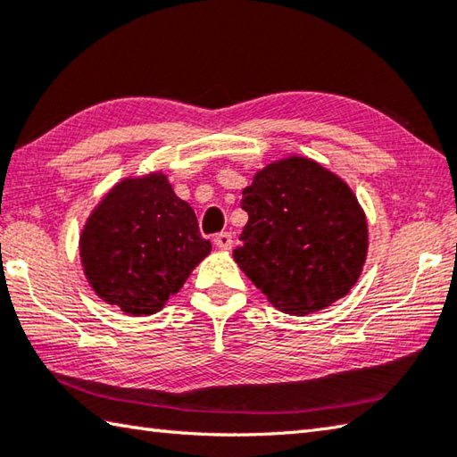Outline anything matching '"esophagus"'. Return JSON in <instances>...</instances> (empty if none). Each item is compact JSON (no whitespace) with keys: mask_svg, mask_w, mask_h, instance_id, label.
Here are the masks:
<instances>
[{"mask_svg":"<svg viewBox=\"0 0 457 457\" xmlns=\"http://www.w3.org/2000/svg\"><path fill=\"white\" fill-rule=\"evenodd\" d=\"M213 244H216V247L221 249V252H229L231 245H234V237H231L228 231H223V234H218L213 237Z\"/></svg>","mask_w":457,"mask_h":457,"instance_id":"34e87169","label":"esophagus"}]
</instances>
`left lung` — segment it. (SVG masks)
I'll return each instance as SVG.
<instances>
[{"instance_id":"left-lung-1","label":"left lung","mask_w":457,"mask_h":457,"mask_svg":"<svg viewBox=\"0 0 457 457\" xmlns=\"http://www.w3.org/2000/svg\"><path fill=\"white\" fill-rule=\"evenodd\" d=\"M234 259L275 309L305 317L348 295L369 253L362 205L341 176L307 156L257 170Z\"/></svg>"}]
</instances>
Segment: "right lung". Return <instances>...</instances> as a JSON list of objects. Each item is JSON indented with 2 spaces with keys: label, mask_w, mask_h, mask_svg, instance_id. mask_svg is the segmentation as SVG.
<instances>
[{
  "label": "right lung",
  "mask_w": 457,
  "mask_h": 457,
  "mask_svg": "<svg viewBox=\"0 0 457 457\" xmlns=\"http://www.w3.org/2000/svg\"><path fill=\"white\" fill-rule=\"evenodd\" d=\"M212 252L164 172L127 176L88 213L79 255L88 287L134 317L154 315Z\"/></svg>",
  "instance_id": "right-lung-1"
}]
</instances>
